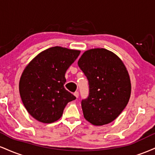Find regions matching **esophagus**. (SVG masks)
<instances>
[{
  "instance_id": "34e87169",
  "label": "esophagus",
  "mask_w": 155,
  "mask_h": 155,
  "mask_svg": "<svg viewBox=\"0 0 155 155\" xmlns=\"http://www.w3.org/2000/svg\"><path fill=\"white\" fill-rule=\"evenodd\" d=\"M74 95H75V97H76V98H78L79 97V92H74Z\"/></svg>"
}]
</instances>
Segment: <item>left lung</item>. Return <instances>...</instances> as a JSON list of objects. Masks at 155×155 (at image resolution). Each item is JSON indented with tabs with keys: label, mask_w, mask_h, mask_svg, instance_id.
<instances>
[{
	"label": "left lung",
	"mask_w": 155,
	"mask_h": 155,
	"mask_svg": "<svg viewBox=\"0 0 155 155\" xmlns=\"http://www.w3.org/2000/svg\"><path fill=\"white\" fill-rule=\"evenodd\" d=\"M78 65L89 81L90 93L81 101L84 117L93 125L116 120L128 103L130 76L122 60L104 48L85 51Z\"/></svg>",
	"instance_id": "1"
}]
</instances>
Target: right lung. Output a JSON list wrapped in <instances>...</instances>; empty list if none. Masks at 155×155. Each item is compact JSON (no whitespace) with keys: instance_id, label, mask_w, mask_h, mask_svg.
Segmentation results:
<instances>
[{"instance_id":"1","label":"right lung","mask_w":155,"mask_h":155,"mask_svg":"<svg viewBox=\"0 0 155 155\" xmlns=\"http://www.w3.org/2000/svg\"><path fill=\"white\" fill-rule=\"evenodd\" d=\"M80 52L53 47L37 54L25 68L19 94L26 110L36 120L47 124L56 122L68 103L76 99L64 87L65 74Z\"/></svg>"}]
</instances>
